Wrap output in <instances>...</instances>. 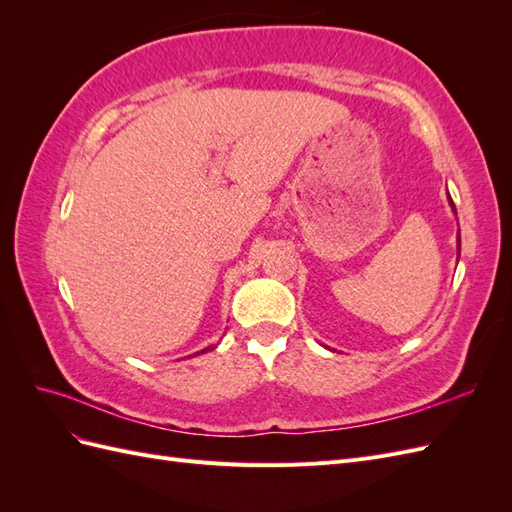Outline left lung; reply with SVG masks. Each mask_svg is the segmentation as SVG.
<instances>
[{
	"mask_svg": "<svg viewBox=\"0 0 512 512\" xmlns=\"http://www.w3.org/2000/svg\"><path fill=\"white\" fill-rule=\"evenodd\" d=\"M448 205H451L453 213H457V211H455V205H453V200H451V196H448ZM459 241H461V239L457 237V256H459V250H461V243H459Z\"/></svg>",
	"mask_w": 512,
	"mask_h": 512,
	"instance_id": "left-lung-1",
	"label": "left lung"
}]
</instances>
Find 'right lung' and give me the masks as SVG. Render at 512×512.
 Masks as SVG:
<instances>
[{"label": "right lung", "instance_id": "1", "mask_svg": "<svg viewBox=\"0 0 512 512\" xmlns=\"http://www.w3.org/2000/svg\"><path fill=\"white\" fill-rule=\"evenodd\" d=\"M215 346H207V348H203V350H200V352H196V354H205V352H209V350H213Z\"/></svg>", "mask_w": 512, "mask_h": 512}]
</instances>
